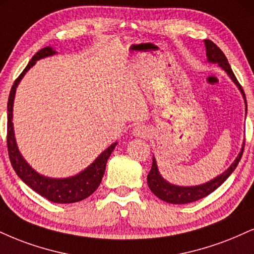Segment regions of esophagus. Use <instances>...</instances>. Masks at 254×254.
Wrapping results in <instances>:
<instances>
[{"label": "esophagus", "mask_w": 254, "mask_h": 254, "mask_svg": "<svg viewBox=\"0 0 254 254\" xmlns=\"http://www.w3.org/2000/svg\"><path fill=\"white\" fill-rule=\"evenodd\" d=\"M132 133L135 136H138V137H146L149 135V131L144 127V125H137V127H135V129H133Z\"/></svg>", "instance_id": "obj_1"}]
</instances>
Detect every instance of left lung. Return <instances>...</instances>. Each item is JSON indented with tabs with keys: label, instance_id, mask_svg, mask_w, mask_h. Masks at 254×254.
I'll return each instance as SVG.
<instances>
[{
	"label": "left lung",
	"instance_id": "obj_1",
	"mask_svg": "<svg viewBox=\"0 0 254 254\" xmlns=\"http://www.w3.org/2000/svg\"><path fill=\"white\" fill-rule=\"evenodd\" d=\"M204 45H206V51H207V59H208L209 63L219 64V66H221L222 68L227 72V74L230 75L237 86L240 88L241 93H243L244 99H245L246 104V111H247V103H246V97L245 92H244L243 87L238 81V79L235 78L233 71H232L230 64H228L227 58L225 57V54L222 53V51L216 46L214 42L210 41V40H204ZM244 148H245V142H244L243 148H241V151L238 155V157L235 158L233 164L228 168L227 170L221 175L215 177L212 181L204 183V185L201 186H195V187H179V186H174L164 181L162 179V176L158 173L156 161L155 158L152 160V166L150 172L148 174V186L150 188V190L156 195L157 197H160L161 200L166 201V202L169 203H175V204H183V203H190L194 202V201L200 200V198L206 197L207 195L215 190L216 188H219L220 186L224 183L226 180L228 179V176L231 175L232 173L234 172V169L237 168L238 164H239V161L241 160V156H243Z\"/></svg>",
	"mask_w": 254,
	"mask_h": 254
}]
</instances>
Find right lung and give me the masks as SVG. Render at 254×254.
Instances as JSON below:
<instances>
[{
    "instance_id": "obj_1",
    "label": "right lung",
    "mask_w": 254,
    "mask_h": 254,
    "mask_svg": "<svg viewBox=\"0 0 254 254\" xmlns=\"http://www.w3.org/2000/svg\"><path fill=\"white\" fill-rule=\"evenodd\" d=\"M56 54V51L52 50L51 47H45L40 50L32 60L29 61L28 65L23 69L16 80L14 81V85L11 86L10 93H9L8 99V123H7V146H8V155L10 160L11 166H13L15 173L20 177L22 181L26 183L36 193L57 203H73L78 201L84 200L90 196L96 189L99 187L102 182L103 175L105 173L106 162H108L110 155L114 151L115 146L117 143H114L111 146H109L105 151L102 152L97 160L86 168L84 172H81L78 175L73 177H67V179H50L40 175L28 166L23 157L21 156L19 149L16 146L13 130V104L15 91H16L17 85L26 72L35 64V61L42 58L50 57Z\"/></svg>"
}]
</instances>
